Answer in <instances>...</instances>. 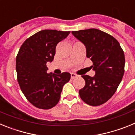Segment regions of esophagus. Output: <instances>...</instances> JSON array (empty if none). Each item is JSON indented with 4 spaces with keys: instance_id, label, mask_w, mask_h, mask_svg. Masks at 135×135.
Listing matches in <instances>:
<instances>
[{
    "instance_id": "34e87169",
    "label": "esophagus",
    "mask_w": 135,
    "mask_h": 135,
    "mask_svg": "<svg viewBox=\"0 0 135 135\" xmlns=\"http://www.w3.org/2000/svg\"><path fill=\"white\" fill-rule=\"evenodd\" d=\"M77 76V75L75 74L74 73H71V79H74V78H75Z\"/></svg>"
}]
</instances>
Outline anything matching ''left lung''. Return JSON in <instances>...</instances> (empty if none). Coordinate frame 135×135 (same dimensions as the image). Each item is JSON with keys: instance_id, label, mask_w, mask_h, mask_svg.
I'll use <instances>...</instances> for the list:
<instances>
[{"instance_id": "1", "label": "left lung", "mask_w": 135, "mask_h": 135, "mask_svg": "<svg viewBox=\"0 0 135 135\" xmlns=\"http://www.w3.org/2000/svg\"><path fill=\"white\" fill-rule=\"evenodd\" d=\"M72 34L84 44L86 57L93 61L95 75L82 76L85 86L79 90L81 99L91 106L108 101L116 91L124 73V53L118 41L99 30L72 31Z\"/></svg>"}]
</instances>
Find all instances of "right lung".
<instances>
[{"label":"right lung","mask_w":135,"mask_h":135,"mask_svg":"<svg viewBox=\"0 0 135 135\" xmlns=\"http://www.w3.org/2000/svg\"><path fill=\"white\" fill-rule=\"evenodd\" d=\"M70 31L44 30L26 39L16 57L17 81L27 101L36 108L49 109L60 99L63 86L70 74L47 73L46 63L53 60L56 46Z\"/></svg>","instance_id":"obj_1"}]
</instances>
